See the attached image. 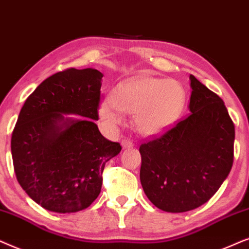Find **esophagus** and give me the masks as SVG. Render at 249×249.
<instances>
[{
  "instance_id": "1",
  "label": "esophagus",
  "mask_w": 249,
  "mask_h": 249,
  "mask_svg": "<svg viewBox=\"0 0 249 249\" xmlns=\"http://www.w3.org/2000/svg\"><path fill=\"white\" fill-rule=\"evenodd\" d=\"M133 142H132L131 140H128V139H123L122 140V147L123 148H132L133 147Z\"/></svg>"
}]
</instances>
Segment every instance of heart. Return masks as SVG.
<instances>
[{
	"mask_svg": "<svg viewBox=\"0 0 249 249\" xmlns=\"http://www.w3.org/2000/svg\"><path fill=\"white\" fill-rule=\"evenodd\" d=\"M185 104V90L174 79L143 75L128 78L102 102L100 115L115 126L123 121L122 111L133 114L134 127L143 135L160 133L180 117Z\"/></svg>",
	"mask_w": 249,
	"mask_h": 249,
	"instance_id": "obj_1",
	"label": "heart"
}]
</instances>
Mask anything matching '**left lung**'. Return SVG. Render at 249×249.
<instances>
[{
    "instance_id": "1",
    "label": "left lung",
    "mask_w": 249,
    "mask_h": 249,
    "mask_svg": "<svg viewBox=\"0 0 249 249\" xmlns=\"http://www.w3.org/2000/svg\"><path fill=\"white\" fill-rule=\"evenodd\" d=\"M191 114L140 145V180L159 210L183 213L214 196L233 164L234 124L216 93L190 75Z\"/></svg>"
}]
</instances>
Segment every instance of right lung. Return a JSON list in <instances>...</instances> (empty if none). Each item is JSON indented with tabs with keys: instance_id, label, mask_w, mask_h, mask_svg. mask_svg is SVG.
I'll return each instance as SVG.
<instances>
[{
	"instance_id": "obj_1",
	"label": "right lung",
	"mask_w": 249,
	"mask_h": 249,
	"mask_svg": "<svg viewBox=\"0 0 249 249\" xmlns=\"http://www.w3.org/2000/svg\"><path fill=\"white\" fill-rule=\"evenodd\" d=\"M102 76L92 68L50 76L18 116L11 138L13 168L26 194L45 210L67 214L88 208L101 191L106 163L122 150L92 121L99 119Z\"/></svg>"
}]
</instances>
